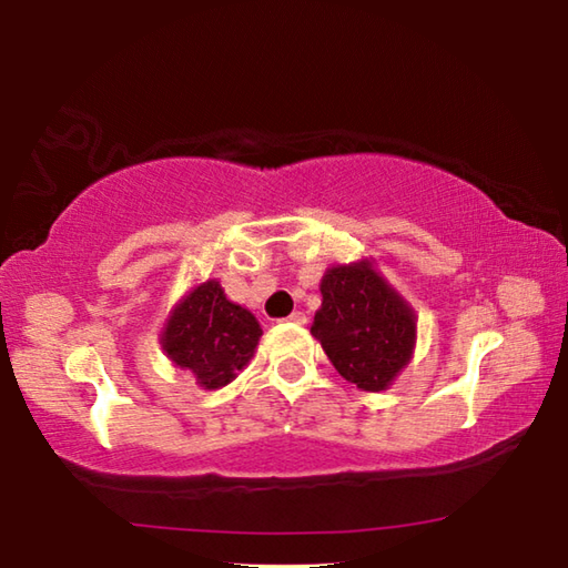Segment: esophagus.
<instances>
[{
    "mask_svg": "<svg viewBox=\"0 0 568 568\" xmlns=\"http://www.w3.org/2000/svg\"><path fill=\"white\" fill-rule=\"evenodd\" d=\"M285 321H291V323H305V313H301V311H295V313H291L287 315Z\"/></svg>",
    "mask_w": 568,
    "mask_h": 568,
    "instance_id": "esophagus-1",
    "label": "esophagus"
}]
</instances>
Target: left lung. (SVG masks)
Segmentation results:
<instances>
[{
	"label": "left lung",
	"mask_w": 568,
	"mask_h": 568,
	"mask_svg": "<svg viewBox=\"0 0 568 568\" xmlns=\"http://www.w3.org/2000/svg\"><path fill=\"white\" fill-rule=\"evenodd\" d=\"M323 305L311 333L345 381L383 390L410 361L416 321L410 307L368 263L338 265L321 283Z\"/></svg>",
	"instance_id": "8db88e82"
}]
</instances>
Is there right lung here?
<instances>
[{
  "label": "right lung",
  "mask_w": 568,
  "mask_h": 568,
  "mask_svg": "<svg viewBox=\"0 0 568 568\" xmlns=\"http://www.w3.org/2000/svg\"><path fill=\"white\" fill-rule=\"evenodd\" d=\"M261 335L255 315L230 303L220 283L207 281L170 315L162 348L203 388H223L253 358Z\"/></svg>",
  "instance_id": "right-lung-1"
}]
</instances>
